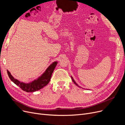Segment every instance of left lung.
<instances>
[{
	"label": "left lung",
	"instance_id": "left-lung-1",
	"mask_svg": "<svg viewBox=\"0 0 125 125\" xmlns=\"http://www.w3.org/2000/svg\"><path fill=\"white\" fill-rule=\"evenodd\" d=\"M71 78H72V81H73V82L74 83H75V84H76L77 86H78V87H80L79 85H78V84H77V83L75 82V81L74 80V79H73V77L72 76H71ZM82 88H82V87H81ZM83 89H84V88H83ZM87 90H89V89H87Z\"/></svg>",
	"mask_w": 125,
	"mask_h": 125
}]
</instances>
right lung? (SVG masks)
<instances>
[{"instance_id": "add662e5", "label": "right lung", "mask_w": 125, "mask_h": 125, "mask_svg": "<svg viewBox=\"0 0 125 125\" xmlns=\"http://www.w3.org/2000/svg\"><path fill=\"white\" fill-rule=\"evenodd\" d=\"M57 63L58 62L57 61L53 62L38 78L28 83L21 82L14 78L8 70H7V72L11 81H13L17 86L20 87L23 91L27 93L34 92L41 90L48 84L50 80L52 73Z\"/></svg>"}]
</instances>
